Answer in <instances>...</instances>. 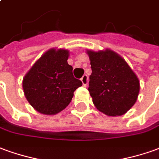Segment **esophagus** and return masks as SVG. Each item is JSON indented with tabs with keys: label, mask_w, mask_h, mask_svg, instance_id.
<instances>
[{
	"label": "esophagus",
	"mask_w": 159,
	"mask_h": 159,
	"mask_svg": "<svg viewBox=\"0 0 159 159\" xmlns=\"http://www.w3.org/2000/svg\"><path fill=\"white\" fill-rule=\"evenodd\" d=\"M81 81H82V83L84 86H86L88 84V76L87 75H83V77L81 78Z\"/></svg>",
	"instance_id": "1"
}]
</instances>
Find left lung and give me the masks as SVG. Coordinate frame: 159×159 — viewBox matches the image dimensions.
<instances>
[{"instance_id": "obj_1", "label": "left lung", "mask_w": 159, "mask_h": 159, "mask_svg": "<svg viewBox=\"0 0 159 159\" xmlns=\"http://www.w3.org/2000/svg\"><path fill=\"white\" fill-rule=\"evenodd\" d=\"M91 64L89 91L96 108L109 116L122 115L136 102L139 81L121 57L111 50L88 52Z\"/></svg>"}]
</instances>
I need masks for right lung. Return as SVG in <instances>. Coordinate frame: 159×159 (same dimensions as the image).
I'll return each instance as SVG.
<instances>
[{"label": "right lung", "mask_w": 159, "mask_h": 159, "mask_svg": "<svg viewBox=\"0 0 159 159\" xmlns=\"http://www.w3.org/2000/svg\"><path fill=\"white\" fill-rule=\"evenodd\" d=\"M68 57L67 50H50L23 79L25 98L41 114L59 113L71 102L74 91L83 85L73 76V68L67 63Z\"/></svg>", "instance_id": "1"}]
</instances>
